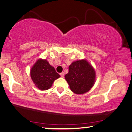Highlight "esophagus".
<instances>
[{"instance_id":"1","label":"esophagus","mask_w":132,"mask_h":132,"mask_svg":"<svg viewBox=\"0 0 132 132\" xmlns=\"http://www.w3.org/2000/svg\"><path fill=\"white\" fill-rule=\"evenodd\" d=\"M60 75H61V77H64V72H62L61 73H60Z\"/></svg>"}]
</instances>
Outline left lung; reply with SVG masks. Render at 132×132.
Here are the masks:
<instances>
[{"mask_svg":"<svg viewBox=\"0 0 132 132\" xmlns=\"http://www.w3.org/2000/svg\"><path fill=\"white\" fill-rule=\"evenodd\" d=\"M68 69L65 78L73 92L82 94L90 90L95 80V72L86 60L73 62Z\"/></svg>","mask_w":132,"mask_h":132,"instance_id":"1","label":"left lung"}]
</instances>
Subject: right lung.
<instances>
[{
	"label": "right lung",
	"mask_w": 132,
	"mask_h": 132,
	"mask_svg": "<svg viewBox=\"0 0 132 132\" xmlns=\"http://www.w3.org/2000/svg\"><path fill=\"white\" fill-rule=\"evenodd\" d=\"M30 75L36 86L41 90L50 88L53 82L60 77L47 60L42 59L37 61L32 67Z\"/></svg>",
	"instance_id": "right-lung-1"
}]
</instances>
